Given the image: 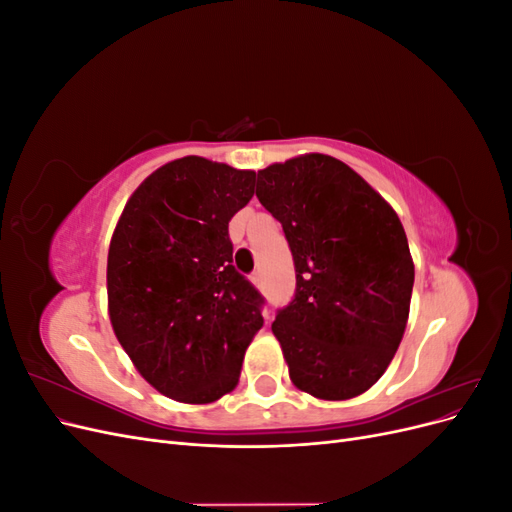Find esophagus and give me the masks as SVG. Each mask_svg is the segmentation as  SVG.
I'll return each instance as SVG.
<instances>
[{"label": "esophagus", "mask_w": 512, "mask_h": 512, "mask_svg": "<svg viewBox=\"0 0 512 512\" xmlns=\"http://www.w3.org/2000/svg\"><path fill=\"white\" fill-rule=\"evenodd\" d=\"M252 284H254L256 288L262 286V275H260V273H254V275H252Z\"/></svg>", "instance_id": "1"}]
</instances>
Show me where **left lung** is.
Segmentation results:
<instances>
[{"instance_id": "8db88e82", "label": "left lung", "mask_w": 512, "mask_h": 512, "mask_svg": "<svg viewBox=\"0 0 512 512\" xmlns=\"http://www.w3.org/2000/svg\"><path fill=\"white\" fill-rule=\"evenodd\" d=\"M256 196L288 239L297 292L271 331L299 391L342 401L374 386L404 337L414 262L397 213L324 153L258 170Z\"/></svg>"}]
</instances>
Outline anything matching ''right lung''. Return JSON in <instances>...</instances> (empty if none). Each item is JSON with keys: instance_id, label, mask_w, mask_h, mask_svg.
Here are the masks:
<instances>
[{"instance_id": "add662e5", "label": "right lung", "mask_w": 512, "mask_h": 512, "mask_svg": "<svg viewBox=\"0 0 512 512\" xmlns=\"http://www.w3.org/2000/svg\"><path fill=\"white\" fill-rule=\"evenodd\" d=\"M254 170L185 156L130 196L108 247V316L153 389L211 404L235 389L262 327L258 290L232 267L228 222L254 196Z\"/></svg>"}]
</instances>
